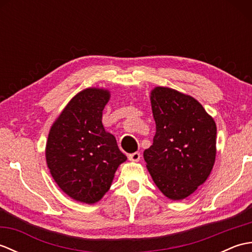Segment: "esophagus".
<instances>
[{"mask_svg":"<svg viewBox=\"0 0 252 252\" xmlns=\"http://www.w3.org/2000/svg\"><path fill=\"white\" fill-rule=\"evenodd\" d=\"M127 158H129V160H131V161H138V160L141 159V154L140 153H133V154H130L129 156H127Z\"/></svg>","mask_w":252,"mask_h":252,"instance_id":"obj_1","label":"esophagus"}]
</instances>
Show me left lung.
<instances>
[{"label": "left lung", "instance_id": "left-lung-1", "mask_svg": "<svg viewBox=\"0 0 252 252\" xmlns=\"http://www.w3.org/2000/svg\"><path fill=\"white\" fill-rule=\"evenodd\" d=\"M151 104L156 134L144 152L147 170L165 197L185 199L215 165L216 122L197 99L171 88H154Z\"/></svg>", "mask_w": 252, "mask_h": 252}]
</instances>
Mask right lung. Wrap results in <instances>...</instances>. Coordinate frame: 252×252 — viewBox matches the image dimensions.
Segmentation results:
<instances>
[{
	"mask_svg": "<svg viewBox=\"0 0 252 252\" xmlns=\"http://www.w3.org/2000/svg\"><path fill=\"white\" fill-rule=\"evenodd\" d=\"M109 99L107 89L82 90L53 123L46 142L52 178L66 195L89 205L104 197L118 167L126 160L101 122Z\"/></svg>",
	"mask_w": 252,
	"mask_h": 252,
	"instance_id": "right-lung-1",
	"label": "right lung"
}]
</instances>
